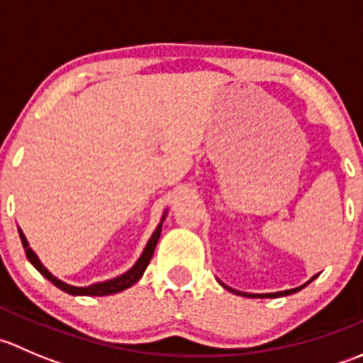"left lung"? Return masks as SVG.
Listing matches in <instances>:
<instances>
[{"label":"left lung","mask_w":363,"mask_h":363,"mask_svg":"<svg viewBox=\"0 0 363 363\" xmlns=\"http://www.w3.org/2000/svg\"><path fill=\"white\" fill-rule=\"evenodd\" d=\"M316 279V276L313 277V279L311 281H314ZM311 281H307L306 284H302V286H298V288H294V290H286V291H277V294H242V291H237V290H232V288H228V286H225V284H223V286L226 288V290H230V291H233V294L235 295H242V296H250V298H277V296H286V295H291V294H296V291L298 290H302V288H306L307 284L311 283Z\"/></svg>","instance_id":"1"}]
</instances>
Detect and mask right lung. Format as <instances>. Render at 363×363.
Segmentation results:
<instances>
[{"mask_svg": "<svg viewBox=\"0 0 363 363\" xmlns=\"http://www.w3.org/2000/svg\"><path fill=\"white\" fill-rule=\"evenodd\" d=\"M164 219V216H163ZM161 219V221H163ZM160 233H161V223L160 226L156 228V232L152 233V237L149 239L147 246H145L144 252H142V256L138 258V262L135 263L133 267H131L128 272H124L123 276L116 277V279H111V281H105V283H96V284H91V286H72V284H67L63 283V281H60L57 277H54L52 274L49 272V270L45 269V267L40 263L38 256L35 255V251L29 247L28 240H26L24 233L21 232L19 228V235H21V240H23V246H24V251H26V256H28L29 262L33 263V267H35L36 270H38L40 274H42L43 277H47V279L50 281V283L54 284V286H57L60 290L67 291L69 295H84V296H105V295H113V294H119V291L126 290V288L133 286L135 283H137L138 279L142 277V274L145 272V269H147L149 262H151L152 258V252H155V247L156 244H158V239H160Z\"/></svg>", "mask_w": 363, "mask_h": 363, "instance_id": "add662e5", "label": "right lung"}]
</instances>
